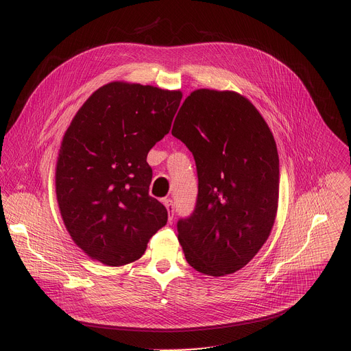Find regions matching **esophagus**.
Segmentation results:
<instances>
[{
	"mask_svg": "<svg viewBox=\"0 0 351 351\" xmlns=\"http://www.w3.org/2000/svg\"><path fill=\"white\" fill-rule=\"evenodd\" d=\"M164 206H165V208L168 210V218H169V221H172L173 219V214H175V206H173V202L171 198H164Z\"/></svg>",
	"mask_w": 351,
	"mask_h": 351,
	"instance_id": "esophagus-1",
	"label": "esophagus"
}]
</instances>
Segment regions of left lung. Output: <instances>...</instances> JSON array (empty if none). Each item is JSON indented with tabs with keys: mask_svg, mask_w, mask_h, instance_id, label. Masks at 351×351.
Listing matches in <instances>:
<instances>
[{
	"mask_svg": "<svg viewBox=\"0 0 351 351\" xmlns=\"http://www.w3.org/2000/svg\"><path fill=\"white\" fill-rule=\"evenodd\" d=\"M172 134L193 153L198 194L178 222L186 261L210 276L247 265L268 240L279 199V157L265 119L236 91L198 88L184 99Z\"/></svg>",
	"mask_w": 351,
	"mask_h": 351,
	"instance_id": "8db88e82",
	"label": "left lung"
}]
</instances>
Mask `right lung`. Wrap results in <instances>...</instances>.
<instances>
[{
    "instance_id": "add662e5",
    "label": "right lung",
    "mask_w": 351,
    "mask_h": 351,
    "mask_svg": "<svg viewBox=\"0 0 351 351\" xmlns=\"http://www.w3.org/2000/svg\"><path fill=\"white\" fill-rule=\"evenodd\" d=\"M182 91L111 82L95 90L66 129L56 193L66 230L91 260L121 267L138 260L167 225L148 194L147 154L167 133Z\"/></svg>"
}]
</instances>
